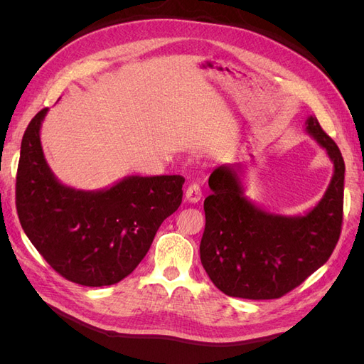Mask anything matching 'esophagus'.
<instances>
[{"label":"esophagus","mask_w":364,"mask_h":364,"mask_svg":"<svg viewBox=\"0 0 364 364\" xmlns=\"http://www.w3.org/2000/svg\"><path fill=\"white\" fill-rule=\"evenodd\" d=\"M185 199L190 203H197L202 199V190H200L199 183L188 185V188L185 190Z\"/></svg>","instance_id":"obj_1"}]
</instances>
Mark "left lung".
I'll return each mask as SVG.
<instances>
[{"label":"left lung","instance_id":"1","mask_svg":"<svg viewBox=\"0 0 364 364\" xmlns=\"http://www.w3.org/2000/svg\"><path fill=\"white\" fill-rule=\"evenodd\" d=\"M306 134L334 165L331 182L314 208L299 215L274 214L249 200L241 165H218L209 176L200 259L209 279L228 296L278 299L301 285L331 257L343 220L345 162L316 117Z\"/></svg>","mask_w":364,"mask_h":364}]
</instances>
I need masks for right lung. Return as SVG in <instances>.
<instances>
[{
    "label": "right lung",
    "instance_id": "right-lung-1",
    "mask_svg": "<svg viewBox=\"0 0 364 364\" xmlns=\"http://www.w3.org/2000/svg\"><path fill=\"white\" fill-rule=\"evenodd\" d=\"M42 109L21 142L16 211L21 226L50 266L86 287L124 279L146 257L161 223L182 203L179 174L127 176L103 190L62 183L43 156Z\"/></svg>",
    "mask_w": 364,
    "mask_h": 364
}]
</instances>
